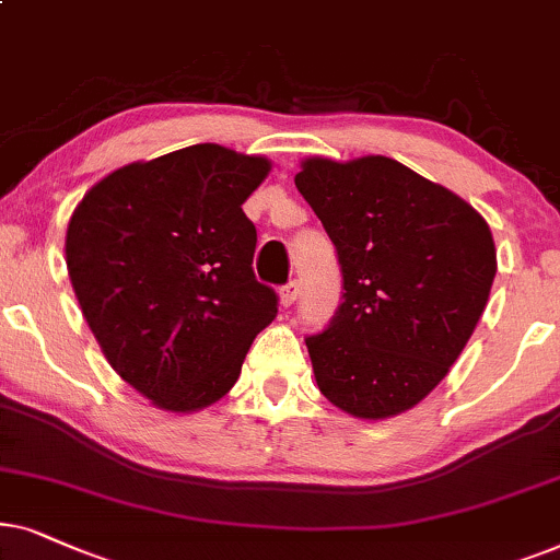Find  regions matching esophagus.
Returning a JSON list of instances; mask_svg holds the SVG:
<instances>
[{
  "label": "esophagus",
  "mask_w": 560,
  "mask_h": 560,
  "mask_svg": "<svg viewBox=\"0 0 560 560\" xmlns=\"http://www.w3.org/2000/svg\"><path fill=\"white\" fill-rule=\"evenodd\" d=\"M296 296H300V281L294 279V281H289V284L279 292L281 307H292V304L296 302Z\"/></svg>",
  "instance_id": "1"
}]
</instances>
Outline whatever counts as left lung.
<instances>
[{
  "instance_id": "8db88e82",
  "label": "left lung",
  "mask_w": 560,
  "mask_h": 560,
  "mask_svg": "<svg viewBox=\"0 0 560 560\" xmlns=\"http://www.w3.org/2000/svg\"><path fill=\"white\" fill-rule=\"evenodd\" d=\"M338 248L342 304L307 338L319 392L389 420L448 376L487 310L497 248L466 199L386 155H310L294 176Z\"/></svg>"
}]
</instances>
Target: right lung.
Returning a JSON list of instances; mask_svg holds the SVG:
<instances>
[{
	"mask_svg": "<svg viewBox=\"0 0 560 560\" xmlns=\"http://www.w3.org/2000/svg\"><path fill=\"white\" fill-rule=\"evenodd\" d=\"M266 155L199 143L100 178L66 230V268L104 358L153 407L191 415L233 389L273 289L253 276L243 205Z\"/></svg>",
	"mask_w": 560,
	"mask_h": 560,
	"instance_id": "right-lung-1",
	"label": "right lung"
}]
</instances>
